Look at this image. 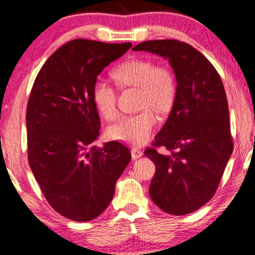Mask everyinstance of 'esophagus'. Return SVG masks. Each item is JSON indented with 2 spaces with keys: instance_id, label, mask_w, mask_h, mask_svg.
I'll return each instance as SVG.
<instances>
[{
  "instance_id": "esophagus-1",
  "label": "esophagus",
  "mask_w": 255,
  "mask_h": 255,
  "mask_svg": "<svg viewBox=\"0 0 255 255\" xmlns=\"http://www.w3.org/2000/svg\"><path fill=\"white\" fill-rule=\"evenodd\" d=\"M131 157L134 159H138L139 157H142L143 156V151L141 149H137V148H132L131 149Z\"/></svg>"
}]
</instances>
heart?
Listing matches in <instances>:
<instances>
[{
    "label": "heart",
    "instance_id": "1",
    "mask_svg": "<svg viewBox=\"0 0 255 255\" xmlns=\"http://www.w3.org/2000/svg\"><path fill=\"white\" fill-rule=\"evenodd\" d=\"M112 76L121 87L139 89L141 112L123 117L109 128V135L116 141L131 145H143L151 137L157 124L156 110L159 113L170 111L177 96L174 75L152 61L134 59L120 64L112 71ZM92 100L98 112L106 120L118 116L117 93L105 82H96L92 88Z\"/></svg>",
    "mask_w": 255,
    "mask_h": 255
}]
</instances>
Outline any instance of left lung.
I'll return each instance as SVG.
<instances>
[{"label":"left lung","mask_w":255,"mask_h":255,"mask_svg":"<svg viewBox=\"0 0 255 255\" xmlns=\"http://www.w3.org/2000/svg\"><path fill=\"white\" fill-rule=\"evenodd\" d=\"M132 51L168 60L177 81L170 116L153 148L144 151L156 165L150 198L167 214H191L213 198L234 150L223 83L213 64L186 42L149 40ZM158 146L171 153L162 155Z\"/></svg>","instance_id":"8db88e82"}]
</instances>
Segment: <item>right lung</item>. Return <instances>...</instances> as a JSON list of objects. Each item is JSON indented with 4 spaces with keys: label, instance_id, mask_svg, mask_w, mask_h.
Returning <instances> with one entry per match:
<instances>
[{
    "label": "right lung",
    "instance_id": "1",
    "mask_svg": "<svg viewBox=\"0 0 255 255\" xmlns=\"http://www.w3.org/2000/svg\"><path fill=\"white\" fill-rule=\"evenodd\" d=\"M130 47L87 39L67 42L48 57L30 93L28 164L53 209L71 221L98 217L130 162L120 142L92 146L100 129L92 88L104 68Z\"/></svg>",
    "mask_w": 255,
    "mask_h": 255
}]
</instances>
